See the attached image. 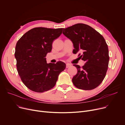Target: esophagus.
I'll return each instance as SVG.
<instances>
[{
    "label": "esophagus",
    "instance_id": "1",
    "mask_svg": "<svg viewBox=\"0 0 125 125\" xmlns=\"http://www.w3.org/2000/svg\"><path fill=\"white\" fill-rule=\"evenodd\" d=\"M70 66H71V65L70 64H66V68H68Z\"/></svg>",
    "mask_w": 125,
    "mask_h": 125
}]
</instances>
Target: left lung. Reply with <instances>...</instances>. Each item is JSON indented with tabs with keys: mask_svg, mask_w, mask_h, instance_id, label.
<instances>
[{
	"mask_svg": "<svg viewBox=\"0 0 125 125\" xmlns=\"http://www.w3.org/2000/svg\"><path fill=\"white\" fill-rule=\"evenodd\" d=\"M63 34L74 46L73 52L85 62L83 66L73 64L77 73L72 80L80 89L91 90L97 88L106 75L109 60L107 44L103 36L91 26L78 23L63 28Z\"/></svg>",
	"mask_w": 125,
	"mask_h": 125,
	"instance_id": "obj_1",
	"label": "left lung"
}]
</instances>
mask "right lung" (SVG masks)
<instances>
[{
  "label": "right lung",
  "instance_id": "add662e5",
  "mask_svg": "<svg viewBox=\"0 0 125 125\" xmlns=\"http://www.w3.org/2000/svg\"><path fill=\"white\" fill-rule=\"evenodd\" d=\"M62 30L34 28L17 42L15 56L18 73L30 90L42 93L51 90L55 86L59 74L66 68L62 61L48 64L45 58L51 52L52 42L60 36Z\"/></svg>",
  "mask_w": 125,
  "mask_h": 125
}]
</instances>
